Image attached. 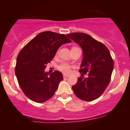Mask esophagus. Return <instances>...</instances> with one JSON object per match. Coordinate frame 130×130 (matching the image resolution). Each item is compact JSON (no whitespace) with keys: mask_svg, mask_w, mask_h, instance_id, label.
I'll use <instances>...</instances> for the list:
<instances>
[{"mask_svg":"<svg viewBox=\"0 0 130 130\" xmlns=\"http://www.w3.org/2000/svg\"><path fill=\"white\" fill-rule=\"evenodd\" d=\"M69 77V75H67V74H63V77L64 78H67V77Z\"/></svg>","mask_w":130,"mask_h":130,"instance_id":"1","label":"esophagus"}]
</instances>
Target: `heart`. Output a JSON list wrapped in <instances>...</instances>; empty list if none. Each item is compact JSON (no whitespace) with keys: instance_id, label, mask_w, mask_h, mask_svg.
I'll return each instance as SVG.
<instances>
[{"instance_id":"heart-1","label":"heart","mask_w":130,"mask_h":130,"mask_svg":"<svg viewBox=\"0 0 130 130\" xmlns=\"http://www.w3.org/2000/svg\"><path fill=\"white\" fill-rule=\"evenodd\" d=\"M58 69L64 73H69L71 72V66L67 63H62L58 65Z\"/></svg>"}]
</instances>
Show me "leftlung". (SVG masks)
Masks as SVG:
<instances>
[{
  "instance_id": "left-lung-1",
  "label": "left lung",
  "mask_w": 130,
  "mask_h": 130,
  "mask_svg": "<svg viewBox=\"0 0 130 130\" xmlns=\"http://www.w3.org/2000/svg\"><path fill=\"white\" fill-rule=\"evenodd\" d=\"M67 36L73 40L83 51L82 73L72 89L77 98L86 101L98 99L104 92L111 80L114 63L107 47L87 34L73 32ZM88 73V77H83Z\"/></svg>"
}]
</instances>
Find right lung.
Masks as SVG:
<instances>
[{
  "label": "right lung",
  "instance_id": "right-lung-1",
  "mask_svg": "<svg viewBox=\"0 0 130 130\" xmlns=\"http://www.w3.org/2000/svg\"><path fill=\"white\" fill-rule=\"evenodd\" d=\"M71 40L65 35L52 31L40 32L20 51L16 60L15 73L25 95L36 103L50 99L63 80L58 70L50 75L44 72L58 49Z\"/></svg>",
  "mask_w": 130,
  "mask_h": 130
}]
</instances>
